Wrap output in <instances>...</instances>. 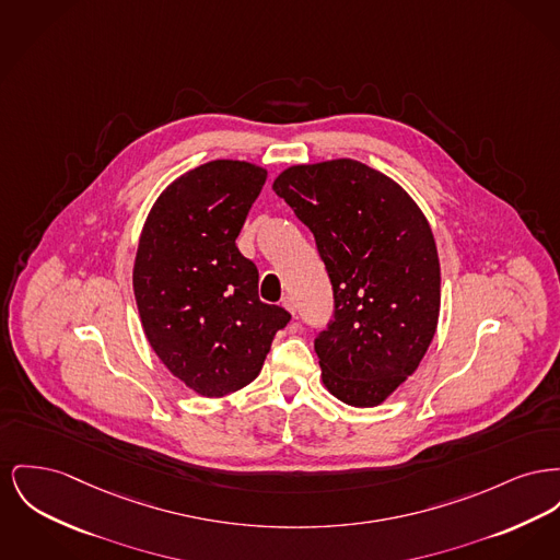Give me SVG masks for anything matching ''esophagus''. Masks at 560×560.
I'll return each instance as SVG.
<instances>
[{
    "mask_svg": "<svg viewBox=\"0 0 560 560\" xmlns=\"http://www.w3.org/2000/svg\"><path fill=\"white\" fill-rule=\"evenodd\" d=\"M281 304H283V306H285V308H288L292 315H296V304H294V298L285 296L283 298V302H281Z\"/></svg>",
    "mask_w": 560,
    "mask_h": 560,
    "instance_id": "1",
    "label": "esophagus"
}]
</instances>
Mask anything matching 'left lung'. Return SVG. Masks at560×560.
<instances>
[{"label":"left lung","instance_id":"left-lung-1","mask_svg":"<svg viewBox=\"0 0 560 560\" xmlns=\"http://www.w3.org/2000/svg\"><path fill=\"white\" fill-rule=\"evenodd\" d=\"M272 190L315 236L334 313L315 336L329 389L376 406L419 368L440 315V262L425 215L394 179L351 161L285 168Z\"/></svg>","mask_w":560,"mask_h":560}]
</instances>
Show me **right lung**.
<instances>
[{
	"label": "right lung",
	"instance_id": "obj_1",
	"mask_svg": "<svg viewBox=\"0 0 560 560\" xmlns=\"http://www.w3.org/2000/svg\"><path fill=\"white\" fill-rule=\"evenodd\" d=\"M266 171L211 161L175 179L141 231L132 290L143 331L182 383L205 397L249 385L292 315L258 296V268L236 236Z\"/></svg>",
	"mask_w": 560,
	"mask_h": 560
}]
</instances>
